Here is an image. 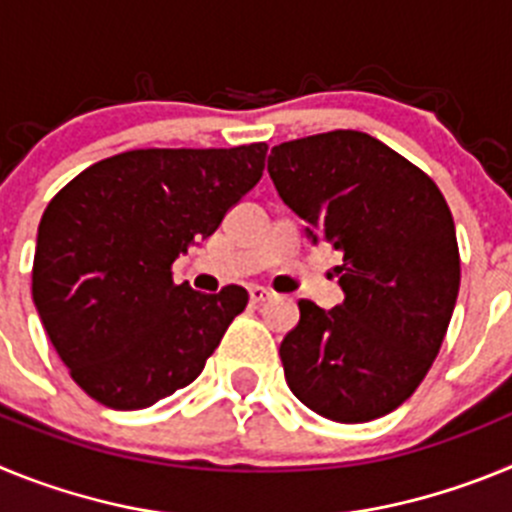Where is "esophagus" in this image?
Here are the masks:
<instances>
[{
    "label": "esophagus",
    "instance_id": "obj_1",
    "mask_svg": "<svg viewBox=\"0 0 512 512\" xmlns=\"http://www.w3.org/2000/svg\"><path fill=\"white\" fill-rule=\"evenodd\" d=\"M248 297H251L253 305H261V302L271 300V292L266 287H251L248 289Z\"/></svg>",
    "mask_w": 512,
    "mask_h": 512
}]
</instances>
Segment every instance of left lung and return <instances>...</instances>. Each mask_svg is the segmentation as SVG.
I'll return each mask as SVG.
<instances>
[{"mask_svg":"<svg viewBox=\"0 0 512 512\" xmlns=\"http://www.w3.org/2000/svg\"><path fill=\"white\" fill-rule=\"evenodd\" d=\"M269 176L312 241L343 253L346 300H300L279 346L289 390L336 423L382 418L418 390L449 328L461 279L449 205L423 169L359 130L279 143Z\"/></svg>","mask_w":512,"mask_h":512,"instance_id":"1","label":"left lung"}]
</instances>
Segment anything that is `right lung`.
Segmentation results:
<instances>
[{"label":"right lung","mask_w":512,"mask_h":512,"mask_svg":"<svg viewBox=\"0 0 512 512\" xmlns=\"http://www.w3.org/2000/svg\"><path fill=\"white\" fill-rule=\"evenodd\" d=\"M266 143L138 148L74 176L38 225L33 302L92 400L140 410L200 377L248 292L176 284L171 264L259 184Z\"/></svg>","instance_id":"obj_1"}]
</instances>
